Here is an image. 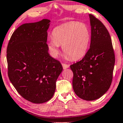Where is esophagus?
Segmentation results:
<instances>
[{"label":"esophagus","mask_w":123,"mask_h":123,"mask_svg":"<svg viewBox=\"0 0 123 123\" xmlns=\"http://www.w3.org/2000/svg\"><path fill=\"white\" fill-rule=\"evenodd\" d=\"M62 65L63 69H64L68 68L69 67V65L66 64H62Z\"/></svg>","instance_id":"1"}]
</instances>
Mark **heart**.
<instances>
[{
  "mask_svg": "<svg viewBox=\"0 0 123 123\" xmlns=\"http://www.w3.org/2000/svg\"><path fill=\"white\" fill-rule=\"evenodd\" d=\"M91 34L85 23L70 21L56 27L52 31V38L47 42L51 54L56 57L62 45L67 58L74 60L83 57L89 46Z\"/></svg>",
  "mask_w": 123,
  "mask_h": 123,
  "instance_id": "b5f03b06",
  "label": "heart"
}]
</instances>
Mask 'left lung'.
Listing matches in <instances>:
<instances>
[{
	"mask_svg": "<svg viewBox=\"0 0 123 123\" xmlns=\"http://www.w3.org/2000/svg\"><path fill=\"white\" fill-rule=\"evenodd\" d=\"M90 48L80 61L70 66L74 74L72 86L80 99L94 100L109 90L113 79L115 56L109 31L99 19L89 14Z\"/></svg>",
	"mask_w": 123,
	"mask_h": 123,
	"instance_id": "obj_1",
	"label": "left lung"
}]
</instances>
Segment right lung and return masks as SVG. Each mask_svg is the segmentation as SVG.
Returning a JSON list of instances; mask_svg holds the SVG:
<instances>
[{
    "mask_svg": "<svg viewBox=\"0 0 123 123\" xmlns=\"http://www.w3.org/2000/svg\"><path fill=\"white\" fill-rule=\"evenodd\" d=\"M49 22L43 19L22 24L13 33L7 48L9 79L23 98L34 103L52 98L63 69L59 61L48 53Z\"/></svg>",
    "mask_w": 123,
    "mask_h": 123,
    "instance_id": "1",
    "label": "right lung"
}]
</instances>
